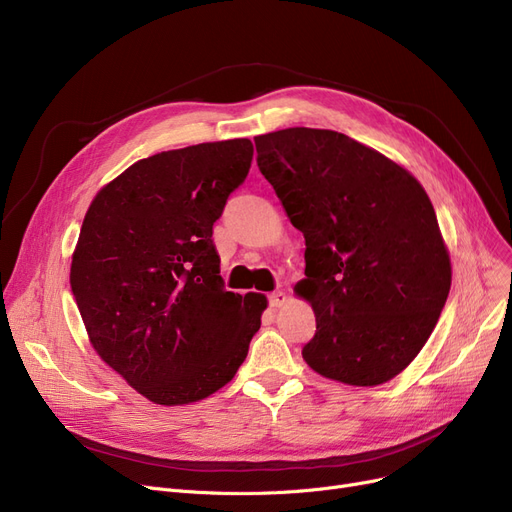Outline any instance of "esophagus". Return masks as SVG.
Returning <instances> with one entry per match:
<instances>
[{
  "mask_svg": "<svg viewBox=\"0 0 512 512\" xmlns=\"http://www.w3.org/2000/svg\"><path fill=\"white\" fill-rule=\"evenodd\" d=\"M286 303V293L284 291H276L270 295V305L272 307H282Z\"/></svg>",
  "mask_w": 512,
  "mask_h": 512,
  "instance_id": "34e87169",
  "label": "esophagus"
}]
</instances>
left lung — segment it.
I'll list each match as a JSON object with an SVG mask.
<instances>
[{"label":"left lung","instance_id":"left-lung-1","mask_svg":"<svg viewBox=\"0 0 512 512\" xmlns=\"http://www.w3.org/2000/svg\"><path fill=\"white\" fill-rule=\"evenodd\" d=\"M257 165L305 236L295 293L316 314L303 360L374 387L402 372L446 305L452 263L416 177L345 133L288 127L255 138Z\"/></svg>","mask_w":512,"mask_h":512}]
</instances>
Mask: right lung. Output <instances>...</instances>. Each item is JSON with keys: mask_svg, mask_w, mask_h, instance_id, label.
<instances>
[{"mask_svg": "<svg viewBox=\"0 0 512 512\" xmlns=\"http://www.w3.org/2000/svg\"><path fill=\"white\" fill-rule=\"evenodd\" d=\"M251 159L247 138L152 154L108 182L85 213L71 288L87 337L159 406L228 385L261 326L268 299L226 291L211 240Z\"/></svg>", "mask_w": 512, "mask_h": 512, "instance_id": "1", "label": "right lung"}]
</instances>
